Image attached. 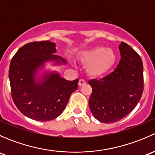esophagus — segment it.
I'll list each match as a JSON object with an SVG mask.
<instances>
[{
  "label": "esophagus",
  "mask_w": 155,
  "mask_h": 155,
  "mask_svg": "<svg viewBox=\"0 0 155 155\" xmlns=\"http://www.w3.org/2000/svg\"><path fill=\"white\" fill-rule=\"evenodd\" d=\"M85 83H86V82H85V81L84 80V79H79L78 85H79V86L81 87V86H82V85H85Z\"/></svg>",
  "instance_id": "1"
}]
</instances>
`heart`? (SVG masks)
I'll list each match as a JSON object with an SVG mask.
<instances>
[{
    "instance_id": "1",
    "label": "heart",
    "mask_w": 155,
    "mask_h": 155,
    "mask_svg": "<svg viewBox=\"0 0 155 155\" xmlns=\"http://www.w3.org/2000/svg\"><path fill=\"white\" fill-rule=\"evenodd\" d=\"M78 60L86 65L87 73L91 77L100 78L107 75L114 68L117 55L112 48L99 46L80 51Z\"/></svg>"
}]
</instances>
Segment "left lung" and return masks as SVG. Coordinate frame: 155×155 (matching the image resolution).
<instances>
[{
  "instance_id": "8db88e82",
  "label": "left lung",
  "mask_w": 155,
  "mask_h": 155,
  "mask_svg": "<svg viewBox=\"0 0 155 155\" xmlns=\"http://www.w3.org/2000/svg\"><path fill=\"white\" fill-rule=\"evenodd\" d=\"M121 61L116 69L101 80L88 82L92 87L88 105L94 117L103 123L115 122L137 105L143 92V65L129 45L118 46Z\"/></svg>"
}]
</instances>
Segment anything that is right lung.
I'll list each match as a JSON object with an SVG mask.
<instances>
[{
	"label": "right lung",
	"instance_id": "add662e5",
	"mask_svg": "<svg viewBox=\"0 0 155 155\" xmlns=\"http://www.w3.org/2000/svg\"><path fill=\"white\" fill-rule=\"evenodd\" d=\"M55 46L48 40L27 43L10 62L9 79L14 104L23 115L36 121H51L59 116L78 88L79 79L68 81L57 72L48 70L38 76L47 62L54 65L67 63L56 55Z\"/></svg>",
	"mask_w": 155,
	"mask_h": 155
}]
</instances>
